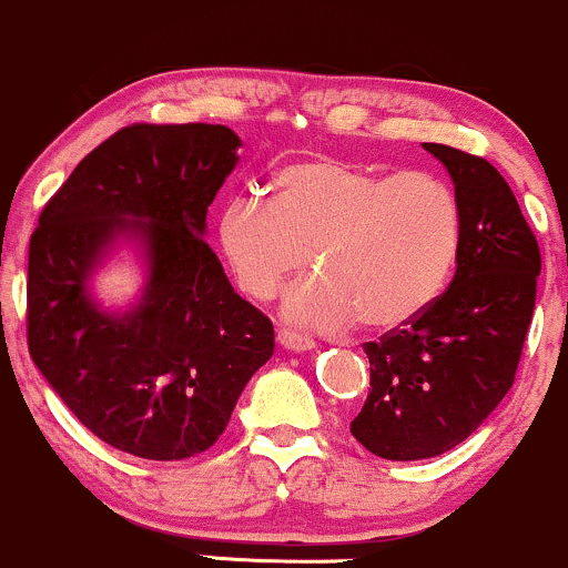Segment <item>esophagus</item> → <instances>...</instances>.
Segmentation results:
<instances>
[{
  "label": "esophagus",
  "instance_id": "esophagus-1",
  "mask_svg": "<svg viewBox=\"0 0 568 568\" xmlns=\"http://www.w3.org/2000/svg\"><path fill=\"white\" fill-rule=\"evenodd\" d=\"M276 341H278V346L286 348V352H295V354L311 352V348L316 346L314 337L301 335V333H290V329H282V333L276 335Z\"/></svg>",
  "mask_w": 568,
  "mask_h": 568
}]
</instances>
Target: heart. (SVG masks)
I'll use <instances>...</instances> for the list:
<instances>
[{
  "label": "heart",
  "mask_w": 568,
  "mask_h": 568,
  "mask_svg": "<svg viewBox=\"0 0 568 568\" xmlns=\"http://www.w3.org/2000/svg\"><path fill=\"white\" fill-rule=\"evenodd\" d=\"M216 244L254 301H273L311 260L314 276L286 292L290 324L341 333L354 322L397 329L437 301L462 246V206L426 171L378 174L308 158L273 176V201L239 193L222 203Z\"/></svg>",
  "instance_id": "1"
}]
</instances>
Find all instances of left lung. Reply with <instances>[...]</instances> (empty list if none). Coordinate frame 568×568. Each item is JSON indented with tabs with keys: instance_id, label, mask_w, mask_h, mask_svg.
<instances>
[{
	"instance_id": "left-lung-1",
	"label": "left lung",
	"mask_w": 568,
	"mask_h": 568,
	"mask_svg": "<svg viewBox=\"0 0 568 568\" xmlns=\"http://www.w3.org/2000/svg\"><path fill=\"white\" fill-rule=\"evenodd\" d=\"M462 206L456 276L422 316L365 343L369 394L352 435L388 462L456 448L515 381L534 301L539 246L505 176L483 158L424 144Z\"/></svg>"
}]
</instances>
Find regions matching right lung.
Masks as SVG:
<instances>
[{
	"mask_svg": "<svg viewBox=\"0 0 568 568\" xmlns=\"http://www.w3.org/2000/svg\"><path fill=\"white\" fill-rule=\"evenodd\" d=\"M227 125H131L80 161L29 244V354L63 405L123 454L180 462L212 448L273 354V324L227 282L206 214L239 163ZM125 251V306L94 276Z\"/></svg>",
	"mask_w": 568,
	"mask_h": 568,
	"instance_id": "1",
	"label": "right lung"
}]
</instances>
